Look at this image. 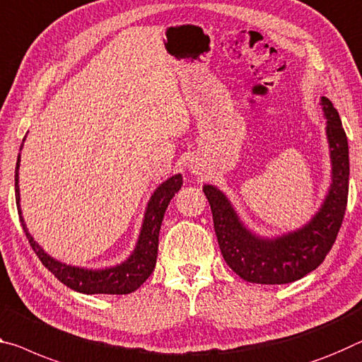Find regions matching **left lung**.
I'll return each instance as SVG.
<instances>
[{
    "instance_id": "left-lung-1",
    "label": "left lung",
    "mask_w": 362,
    "mask_h": 362,
    "mask_svg": "<svg viewBox=\"0 0 362 362\" xmlns=\"http://www.w3.org/2000/svg\"><path fill=\"white\" fill-rule=\"evenodd\" d=\"M320 106L327 119L332 183L322 206L306 226L280 237H259L240 221L237 211L219 188L203 187L223 259L246 282L282 285L300 280L320 266L335 243L348 202V140L332 101L322 96Z\"/></svg>"
}]
</instances>
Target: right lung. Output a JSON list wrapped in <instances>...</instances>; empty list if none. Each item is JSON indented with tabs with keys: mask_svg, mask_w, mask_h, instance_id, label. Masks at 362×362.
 Returning a JSON list of instances; mask_svg holds the SVG:
<instances>
[{
	"mask_svg": "<svg viewBox=\"0 0 362 362\" xmlns=\"http://www.w3.org/2000/svg\"><path fill=\"white\" fill-rule=\"evenodd\" d=\"M25 139L22 140L24 145ZM22 150V146H21ZM19 168H21V154L17 156L16 163V204L17 212H19V219L22 228L28 238L32 250L40 257V261L54 277L67 285L69 288L78 291L85 295H127L140 288L143 282L150 277L154 271L158 259V243H159V230L160 223L164 219V212L168 209L170 199L175 197V193L182 188V175L175 174L169 177L168 180L160 183V185L151 194L150 202H148L145 217H143L141 230L139 235V242L135 245V250L124 262L117 266L106 267V269H83L69 266L61 261L51 257L45 250L40 246L25 226L24 217L21 211V193H19Z\"/></svg>",
	"mask_w": 362,
	"mask_h": 362,
	"instance_id": "obj_1",
	"label": "right lung"
}]
</instances>
